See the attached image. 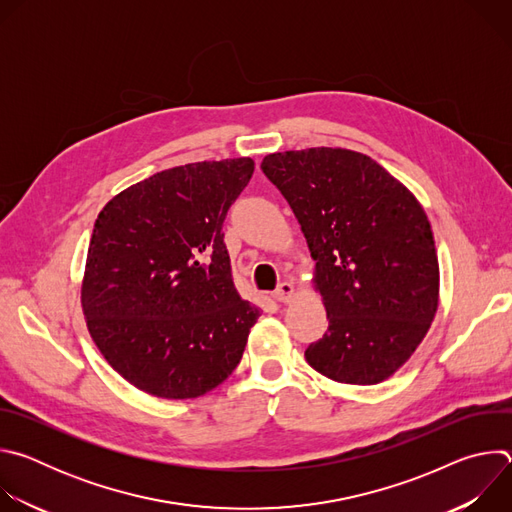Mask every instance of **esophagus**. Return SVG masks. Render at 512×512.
Returning <instances> with one entry per match:
<instances>
[{
    "label": "esophagus",
    "instance_id": "1",
    "mask_svg": "<svg viewBox=\"0 0 512 512\" xmlns=\"http://www.w3.org/2000/svg\"><path fill=\"white\" fill-rule=\"evenodd\" d=\"M273 298L281 304H287L291 298H294V285H291L289 281H281L277 285V289L273 291Z\"/></svg>",
    "mask_w": 512,
    "mask_h": 512
}]
</instances>
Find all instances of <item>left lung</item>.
I'll list each match as a JSON object with an SVG mask.
<instances>
[{
	"mask_svg": "<svg viewBox=\"0 0 512 512\" xmlns=\"http://www.w3.org/2000/svg\"><path fill=\"white\" fill-rule=\"evenodd\" d=\"M261 170L294 210L316 261L328 332L306 348L308 364L346 385L393 377L425 338L440 300V265L421 204L352 150L277 152Z\"/></svg>",
	"mask_w": 512,
	"mask_h": 512,
	"instance_id": "obj_1",
	"label": "left lung"
}]
</instances>
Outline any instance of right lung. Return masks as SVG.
<instances>
[{"label": "right lung", "instance_id": "obj_1", "mask_svg": "<svg viewBox=\"0 0 512 512\" xmlns=\"http://www.w3.org/2000/svg\"><path fill=\"white\" fill-rule=\"evenodd\" d=\"M253 170L251 158L170 168L99 212L81 304L93 342L139 391L194 399L237 369L259 310L235 289L223 223Z\"/></svg>", "mask_w": 512, "mask_h": 512}]
</instances>
